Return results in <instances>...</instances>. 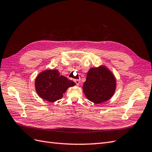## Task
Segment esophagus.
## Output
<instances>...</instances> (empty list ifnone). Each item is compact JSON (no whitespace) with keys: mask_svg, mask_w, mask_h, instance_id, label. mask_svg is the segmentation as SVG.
Here are the masks:
<instances>
[{"mask_svg":"<svg viewBox=\"0 0 152 152\" xmlns=\"http://www.w3.org/2000/svg\"><path fill=\"white\" fill-rule=\"evenodd\" d=\"M80 80H74V82L76 83V85H79L80 84Z\"/></svg>","mask_w":152,"mask_h":152,"instance_id":"obj_1","label":"esophagus"}]
</instances>
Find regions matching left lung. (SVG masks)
Here are the masks:
<instances>
[{"mask_svg": "<svg viewBox=\"0 0 152 152\" xmlns=\"http://www.w3.org/2000/svg\"><path fill=\"white\" fill-rule=\"evenodd\" d=\"M115 84V77L105 66L91 68L87 74L83 91L90 101L100 104L112 97Z\"/></svg>", "mask_w": 152, "mask_h": 152, "instance_id": "left-lung-1", "label": "left lung"}]
</instances>
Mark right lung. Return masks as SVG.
I'll return each mask as SVG.
<instances>
[{"mask_svg": "<svg viewBox=\"0 0 152 152\" xmlns=\"http://www.w3.org/2000/svg\"><path fill=\"white\" fill-rule=\"evenodd\" d=\"M75 84L72 80L61 76L57 70L43 71L35 80V88L38 95L51 102L61 99L66 89Z\"/></svg>", "mask_w": 152, "mask_h": 152, "instance_id": "right-lung-1", "label": "right lung"}]
</instances>
